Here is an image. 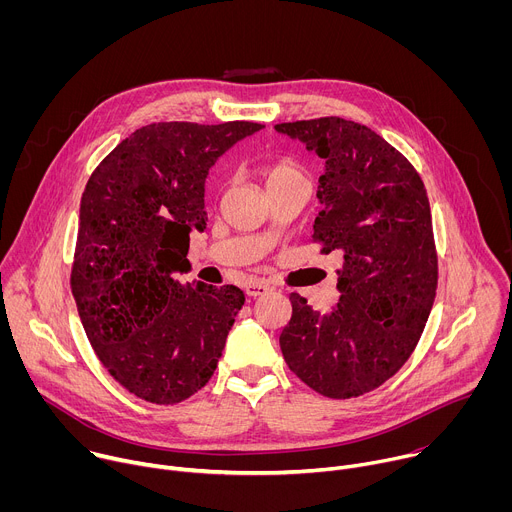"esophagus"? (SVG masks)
Returning a JSON list of instances; mask_svg holds the SVG:
<instances>
[{
	"label": "esophagus",
	"instance_id": "obj_1",
	"mask_svg": "<svg viewBox=\"0 0 512 512\" xmlns=\"http://www.w3.org/2000/svg\"><path fill=\"white\" fill-rule=\"evenodd\" d=\"M269 289H271V287H269L267 283H263V281H253V283H249V285L245 287L247 296H251V298H257V296H265Z\"/></svg>",
	"mask_w": 512,
	"mask_h": 512
}]
</instances>
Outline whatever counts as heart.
Returning <instances> with one entry per match:
<instances>
[{
    "instance_id": "1",
    "label": "heart",
    "mask_w": 512,
    "mask_h": 512,
    "mask_svg": "<svg viewBox=\"0 0 512 512\" xmlns=\"http://www.w3.org/2000/svg\"><path fill=\"white\" fill-rule=\"evenodd\" d=\"M287 180H306L304 176V170L289 158H283V160H277L273 164H269L265 168V182L267 186H273V184H279V182H287Z\"/></svg>"
}]
</instances>
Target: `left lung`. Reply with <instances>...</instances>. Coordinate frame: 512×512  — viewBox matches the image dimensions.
Here are the masks:
<instances>
[{
	"label": "left lung",
	"instance_id": "obj_1",
	"mask_svg": "<svg viewBox=\"0 0 512 512\" xmlns=\"http://www.w3.org/2000/svg\"><path fill=\"white\" fill-rule=\"evenodd\" d=\"M326 164L314 241L340 251V300L328 314L291 294L279 336L287 367L332 399L369 393L411 356L437 287L425 186L415 168L367 125L322 117L275 125Z\"/></svg>",
	"mask_w": 512,
	"mask_h": 512
}]
</instances>
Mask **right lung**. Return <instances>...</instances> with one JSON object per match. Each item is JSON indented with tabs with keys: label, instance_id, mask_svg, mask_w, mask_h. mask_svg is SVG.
I'll list each match as a JSON object with an SVG mask.
<instances>
[{
	"label": "right lung",
	"instance_id": "right-lung-1",
	"mask_svg": "<svg viewBox=\"0 0 512 512\" xmlns=\"http://www.w3.org/2000/svg\"><path fill=\"white\" fill-rule=\"evenodd\" d=\"M261 123H152L97 166L81 198L70 287L87 338L129 393L174 405L202 389L245 304L235 285H182L190 233L206 229L204 182Z\"/></svg>",
	"mask_w": 512,
	"mask_h": 512
}]
</instances>
